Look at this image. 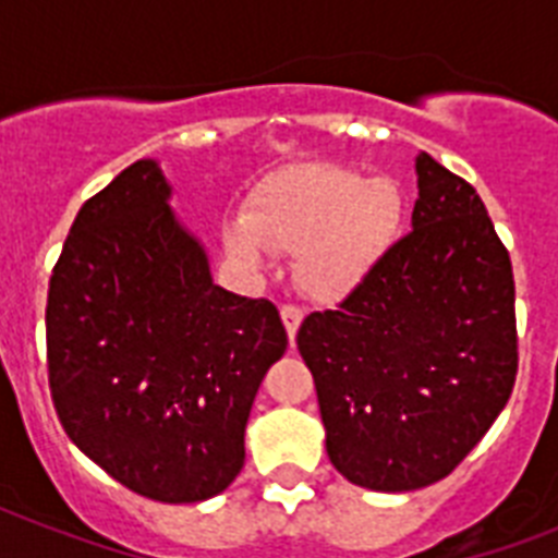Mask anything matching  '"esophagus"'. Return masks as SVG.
<instances>
[{"mask_svg": "<svg viewBox=\"0 0 558 558\" xmlns=\"http://www.w3.org/2000/svg\"><path fill=\"white\" fill-rule=\"evenodd\" d=\"M280 318H283V327H287L289 339L295 341L298 327H301V322H304V310L295 304H283L280 306Z\"/></svg>", "mask_w": 558, "mask_h": 558, "instance_id": "1", "label": "esophagus"}]
</instances>
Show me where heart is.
<instances>
[{
    "instance_id": "1",
    "label": "heart",
    "mask_w": 558,
    "mask_h": 558,
    "mask_svg": "<svg viewBox=\"0 0 558 558\" xmlns=\"http://www.w3.org/2000/svg\"><path fill=\"white\" fill-rule=\"evenodd\" d=\"M402 217L405 196L393 179L313 161L260 179L245 210L226 219L222 245L248 271L266 269L271 252L295 254L298 287L339 301L393 248Z\"/></svg>"
}]
</instances>
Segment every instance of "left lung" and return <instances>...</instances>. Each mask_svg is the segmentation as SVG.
Masks as SVG:
<instances>
[{
  "mask_svg": "<svg viewBox=\"0 0 558 558\" xmlns=\"http://www.w3.org/2000/svg\"><path fill=\"white\" fill-rule=\"evenodd\" d=\"M416 185L414 228L298 330L332 466L379 493L454 472L519 373L510 252L484 202L428 153L416 156Z\"/></svg>",
  "mask_w": 558,
  "mask_h": 558,
  "instance_id": "8db88e82",
  "label": "left lung"
}]
</instances>
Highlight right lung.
Listing matches in <instances>:
<instances>
[{
	"label": "right lung",
	"mask_w": 558,
	"mask_h": 558,
	"mask_svg": "<svg viewBox=\"0 0 558 558\" xmlns=\"http://www.w3.org/2000/svg\"><path fill=\"white\" fill-rule=\"evenodd\" d=\"M168 199L142 159L83 202L48 280V388L69 440L118 484L193 504L240 475L254 393L289 339L271 301L210 280Z\"/></svg>",
	"instance_id": "1"
}]
</instances>
